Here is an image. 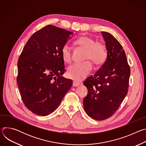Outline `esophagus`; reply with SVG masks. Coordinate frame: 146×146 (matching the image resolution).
<instances>
[{
  "label": "esophagus",
  "mask_w": 146,
  "mask_h": 146,
  "mask_svg": "<svg viewBox=\"0 0 146 146\" xmlns=\"http://www.w3.org/2000/svg\"><path fill=\"white\" fill-rule=\"evenodd\" d=\"M80 85V83H79L78 82H77V81H74L73 82V86L74 87H78V86H79Z\"/></svg>",
  "instance_id": "esophagus-1"
}]
</instances>
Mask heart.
I'll return each mask as SVG.
<instances>
[{
	"label": "heart",
	"instance_id": "b5f03b06",
	"mask_svg": "<svg viewBox=\"0 0 146 146\" xmlns=\"http://www.w3.org/2000/svg\"><path fill=\"white\" fill-rule=\"evenodd\" d=\"M75 44L86 50L84 59L90 60L95 65L104 63L107 56L105 47L102 43L88 36H81L75 41ZM61 55L63 60L70 63L72 60V50L67 44L62 48ZM92 70V65L89 61L82 63H75L68 68V76L77 81H80L87 77Z\"/></svg>",
	"mask_w": 146,
	"mask_h": 146
}]
</instances>
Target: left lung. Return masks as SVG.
I'll return each instance as SVG.
<instances>
[{
	"mask_svg": "<svg viewBox=\"0 0 146 146\" xmlns=\"http://www.w3.org/2000/svg\"><path fill=\"white\" fill-rule=\"evenodd\" d=\"M105 41L107 59L84 85L88 90L83 99L86 113L101 121L114 114L126 96L129 86L130 68L122 46L110 33L101 32Z\"/></svg>",
	"mask_w": 146,
	"mask_h": 146,
	"instance_id": "left-lung-1",
	"label": "left lung"
}]
</instances>
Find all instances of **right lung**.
<instances>
[{
	"mask_svg": "<svg viewBox=\"0 0 146 146\" xmlns=\"http://www.w3.org/2000/svg\"><path fill=\"white\" fill-rule=\"evenodd\" d=\"M73 33L53 25L35 32L18 61L17 81L23 101L33 113L46 116L59 106L73 81L65 72L61 50Z\"/></svg>",
	"mask_w": 146,
	"mask_h": 146,
	"instance_id": "add662e5",
	"label": "right lung"
}]
</instances>
